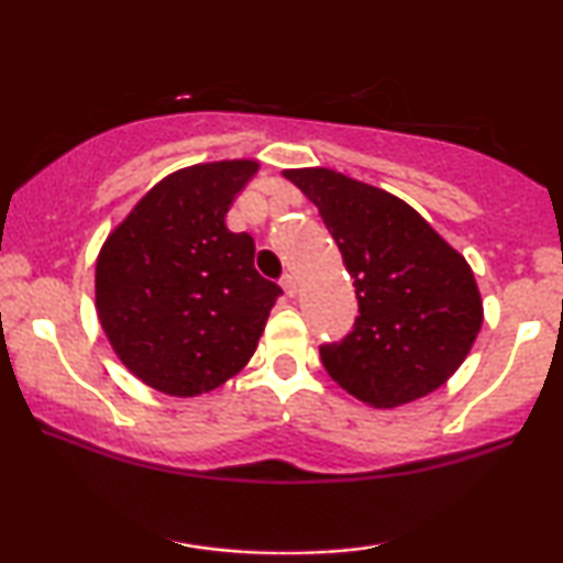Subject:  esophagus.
<instances>
[{"mask_svg": "<svg viewBox=\"0 0 563 563\" xmlns=\"http://www.w3.org/2000/svg\"><path fill=\"white\" fill-rule=\"evenodd\" d=\"M282 289H284V295H287V297H295L297 295V279H295V276H291V274L284 276Z\"/></svg>", "mask_w": 563, "mask_h": 563, "instance_id": "obj_1", "label": "esophagus"}]
</instances>
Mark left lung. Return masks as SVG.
I'll list each match as a JSON object with an SVG mask.
<instances>
[{
  "label": "left lung",
  "instance_id": "8db88e82",
  "mask_svg": "<svg viewBox=\"0 0 563 563\" xmlns=\"http://www.w3.org/2000/svg\"><path fill=\"white\" fill-rule=\"evenodd\" d=\"M284 176L318 205L356 287L351 333L320 345L328 374L374 407L441 387L482 328V297L464 256L389 191L328 168Z\"/></svg>",
  "mask_w": 563,
  "mask_h": 563
}]
</instances>
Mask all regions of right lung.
Masks as SVG:
<instances>
[{
    "mask_svg": "<svg viewBox=\"0 0 563 563\" xmlns=\"http://www.w3.org/2000/svg\"><path fill=\"white\" fill-rule=\"evenodd\" d=\"M256 172V161H220L166 176L99 251V322L153 389L202 395L256 351L282 287L253 266V238L225 228Z\"/></svg>",
    "mask_w": 563,
    "mask_h": 563,
    "instance_id": "obj_1",
    "label": "right lung"
}]
</instances>
